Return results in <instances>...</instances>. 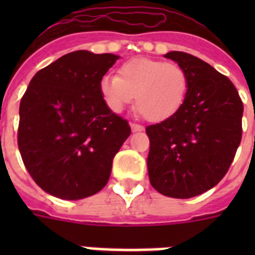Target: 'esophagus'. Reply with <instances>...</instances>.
<instances>
[{"instance_id": "obj_1", "label": "esophagus", "mask_w": 255, "mask_h": 255, "mask_svg": "<svg viewBox=\"0 0 255 255\" xmlns=\"http://www.w3.org/2000/svg\"><path fill=\"white\" fill-rule=\"evenodd\" d=\"M131 128H132V132H140L144 129V127L141 126V124H136V123H131Z\"/></svg>"}]
</instances>
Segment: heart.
<instances>
[{
	"label": "heart",
	"mask_w": 255,
	"mask_h": 255,
	"mask_svg": "<svg viewBox=\"0 0 255 255\" xmlns=\"http://www.w3.org/2000/svg\"><path fill=\"white\" fill-rule=\"evenodd\" d=\"M99 88L111 111L122 112L136 96L135 107L144 119L163 122L182 107L189 78L177 63L137 58L120 66L118 77L102 78Z\"/></svg>",
	"instance_id": "obj_1"
}]
</instances>
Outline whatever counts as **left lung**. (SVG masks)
Returning <instances> with one entry per match:
<instances>
[{"mask_svg": "<svg viewBox=\"0 0 255 255\" xmlns=\"http://www.w3.org/2000/svg\"><path fill=\"white\" fill-rule=\"evenodd\" d=\"M189 78L185 102L169 119L145 128L148 174L159 193L190 198L221 181L242 137L244 104L236 86L200 58L170 51Z\"/></svg>", "mask_w": 255, "mask_h": 255, "instance_id": "left-lung-1", "label": "left lung"}]
</instances>
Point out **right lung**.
I'll return each mask as SVG.
<instances>
[{"mask_svg": "<svg viewBox=\"0 0 255 255\" xmlns=\"http://www.w3.org/2000/svg\"><path fill=\"white\" fill-rule=\"evenodd\" d=\"M119 59L78 50L39 70L19 104L18 148L31 178L46 193L81 200L102 190L112 160L131 135L107 107L100 81Z\"/></svg>", "mask_w": 255, "mask_h": 255, "instance_id": "1", "label": "right lung"}]
</instances>
